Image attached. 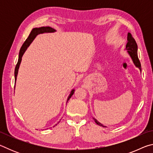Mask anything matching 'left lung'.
<instances>
[{
  "label": "left lung",
  "instance_id": "left-lung-1",
  "mask_svg": "<svg viewBox=\"0 0 153 153\" xmlns=\"http://www.w3.org/2000/svg\"><path fill=\"white\" fill-rule=\"evenodd\" d=\"M127 40H128V42H127V45L126 46V50L128 53L131 59H132L134 64L135 65V66L136 67H138L141 72V64L138 56V46H137V44L135 40H134V38L132 37V35H131L130 33H128V38H127ZM94 119V121L98 126L104 127V128L106 127L105 126H103L102 123L98 122L96 119Z\"/></svg>",
  "mask_w": 153,
  "mask_h": 153
}]
</instances>
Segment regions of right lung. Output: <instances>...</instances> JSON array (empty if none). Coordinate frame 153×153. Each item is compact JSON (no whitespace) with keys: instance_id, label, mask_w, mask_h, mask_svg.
<instances>
[{"instance_id":"right-lung-1","label":"right lung","mask_w":153,"mask_h":153,"mask_svg":"<svg viewBox=\"0 0 153 153\" xmlns=\"http://www.w3.org/2000/svg\"><path fill=\"white\" fill-rule=\"evenodd\" d=\"M56 32V30L55 29H53V28H52V27H49V26L33 28L32 30L31 31L29 36L27 37L26 40L25 41L24 45H22V48H21L20 51H19V59H18V62H17V63L16 65V67H15V82H16V79H17L18 71H19L20 63H21V62H22V56H23V55H24V54L25 52V51L27 50L28 46L30 45V44L32 42V41L33 40H34V38L36 37V36H38V34H40V33H53V32ZM74 91H75L74 89L71 90L70 94H69L68 98H67V102H68V100H69V98L71 97V96L74 94ZM56 125H57V124H56L55 126H56ZM55 126H54L53 127H55Z\"/></svg>"}]
</instances>
